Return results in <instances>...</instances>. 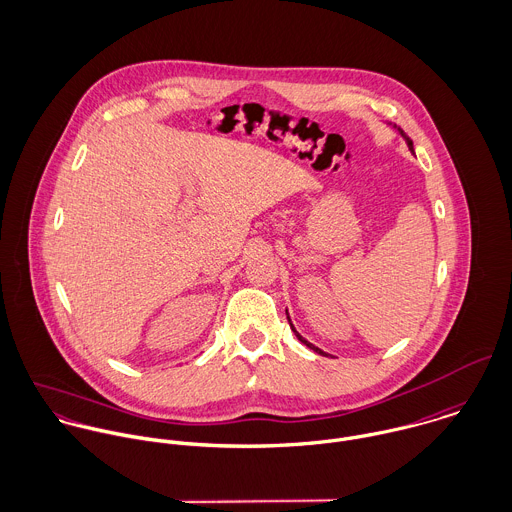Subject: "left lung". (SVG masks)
<instances>
[{
	"instance_id": "8db88e82",
	"label": "left lung",
	"mask_w": 512,
	"mask_h": 512,
	"mask_svg": "<svg viewBox=\"0 0 512 512\" xmlns=\"http://www.w3.org/2000/svg\"><path fill=\"white\" fill-rule=\"evenodd\" d=\"M393 129H397V131H399V133H401V137H403V139H405V141H407V147H409V149H411V151H413V153H415V149H413V141H411V139H409V137H407V135H405V131H403V129H401V127H397V125H393ZM287 319H289V315H287ZM289 323H291V319H289ZM291 329H293V333H295V337H297V339H299V341H301V343H303V345H307V347H309V349H313V351H315V353H319V355H327V353H325V351H321V349H319V347H315V345H313V343H309V341H307V339H305V337H301V335H299V333H297V329H295V327H293V323H291Z\"/></svg>"
}]
</instances>
